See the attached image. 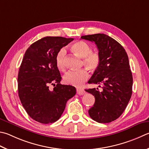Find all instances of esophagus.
<instances>
[{
	"label": "esophagus",
	"mask_w": 149,
	"mask_h": 149,
	"mask_svg": "<svg viewBox=\"0 0 149 149\" xmlns=\"http://www.w3.org/2000/svg\"><path fill=\"white\" fill-rule=\"evenodd\" d=\"M77 94H79V95H83V94H85V91H84L83 88H77Z\"/></svg>",
	"instance_id": "1"
}]
</instances>
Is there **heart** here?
I'll return each mask as SVG.
<instances>
[{
  "label": "heart",
  "instance_id": "obj_1",
  "mask_svg": "<svg viewBox=\"0 0 149 149\" xmlns=\"http://www.w3.org/2000/svg\"><path fill=\"white\" fill-rule=\"evenodd\" d=\"M72 52L79 57L83 58L82 64L88 69L94 71L98 68L101 63V56L98 52L92 51L91 45L84 41H78L72 45ZM66 50L62 48L56 53L55 62L56 66L61 70L65 69ZM89 74L85 68L70 70L64 76V81L66 84L75 86H80L88 78Z\"/></svg>",
  "mask_w": 149,
  "mask_h": 149
}]
</instances>
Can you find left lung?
<instances>
[{"label":"left lung","instance_id":"left-lung-1","mask_svg":"<svg viewBox=\"0 0 149 149\" xmlns=\"http://www.w3.org/2000/svg\"><path fill=\"white\" fill-rule=\"evenodd\" d=\"M81 38L95 43L101 56L100 65L88 83L103 84L102 91L85 89L95 98L89 116L99 123H111L123 114L132 96L133 77L128 55L119 43L106 34L85 35Z\"/></svg>","mask_w":149,"mask_h":149}]
</instances>
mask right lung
Returning <instances> with one entry per match:
<instances>
[{"instance_id": "right-lung-1", "label": "right lung", "mask_w": 149, "mask_h": 149, "mask_svg": "<svg viewBox=\"0 0 149 149\" xmlns=\"http://www.w3.org/2000/svg\"><path fill=\"white\" fill-rule=\"evenodd\" d=\"M74 40L47 36L26 49L18 73V94L23 107L32 119L42 124L55 123L61 117L67 101L76 94L71 85H61L56 66L58 51ZM54 86L53 90L48 86Z\"/></svg>"}]
</instances>
